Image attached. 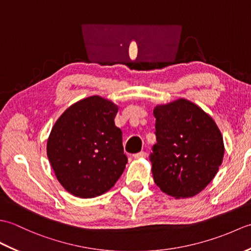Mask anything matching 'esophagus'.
<instances>
[{"instance_id":"34e87169","label":"esophagus","mask_w":251,"mask_h":251,"mask_svg":"<svg viewBox=\"0 0 251 251\" xmlns=\"http://www.w3.org/2000/svg\"><path fill=\"white\" fill-rule=\"evenodd\" d=\"M146 156H147V153L145 151H141L139 153L134 154V157L135 158H143V157H146Z\"/></svg>"}]
</instances>
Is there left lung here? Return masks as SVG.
I'll return each instance as SVG.
<instances>
[{"mask_svg":"<svg viewBox=\"0 0 251 251\" xmlns=\"http://www.w3.org/2000/svg\"><path fill=\"white\" fill-rule=\"evenodd\" d=\"M156 143L150 161L154 182L176 199L199 194L222 163L223 139L211 117L200 106L179 99L154 109Z\"/></svg>","mask_w":251,"mask_h":251,"instance_id":"obj_1","label":"left lung"}]
</instances>
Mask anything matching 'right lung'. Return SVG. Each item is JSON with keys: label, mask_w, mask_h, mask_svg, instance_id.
<instances>
[{"label": "right lung", "mask_w": 251, "mask_h": 251, "mask_svg": "<svg viewBox=\"0 0 251 251\" xmlns=\"http://www.w3.org/2000/svg\"><path fill=\"white\" fill-rule=\"evenodd\" d=\"M117 106L99 96L72 104L55 123L47 156L68 192L92 199L109 191L127 164L122 130L115 126Z\"/></svg>", "instance_id": "1"}]
</instances>
